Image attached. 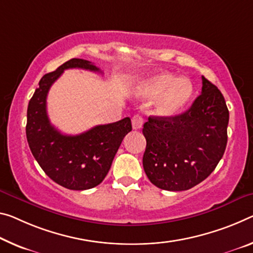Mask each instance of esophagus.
<instances>
[{
    "label": "esophagus",
    "mask_w": 253,
    "mask_h": 253,
    "mask_svg": "<svg viewBox=\"0 0 253 253\" xmlns=\"http://www.w3.org/2000/svg\"><path fill=\"white\" fill-rule=\"evenodd\" d=\"M144 124V119L141 115H135L133 118H131V125H133L134 129H139L142 128Z\"/></svg>",
    "instance_id": "esophagus-1"
}]
</instances>
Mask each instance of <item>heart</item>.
<instances>
[{
	"instance_id": "b5f03b06",
	"label": "heart",
	"mask_w": 253,
	"mask_h": 253,
	"mask_svg": "<svg viewBox=\"0 0 253 253\" xmlns=\"http://www.w3.org/2000/svg\"><path fill=\"white\" fill-rule=\"evenodd\" d=\"M139 97L156 99V111L163 117L179 115L190 101L194 86L186 78L175 79L171 73H158L150 76L137 86Z\"/></svg>"
}]
</instances>
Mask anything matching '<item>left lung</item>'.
Masks as SVG:
<instances>
[{
  "label": "left lung",
  "instance_id": "left-lung-1",
  "mask_svg": "<svg viewBox=\"0 0 253 253\" xmlns=\"http://www.w3.org/2000/svg\"><path fill=\"white\" fill-rule=\"evenodd\" d=\"M202 94L174 117H148L144 171L160 189L182 191L215 170L227 143L228 109L217 86L203 76Z\"/></svg>",
  "mask_w": 253,
  "mask_h": 253
}]
</instances>
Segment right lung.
<instances>
[{"label": "right lung", "mask_w": 253, "mask_h": 253, "mask_svg": "<svg viewBox=\"0 0 253 253\" xmlns=\"http://www.w3.org/2000/svg\"><path fill=\"white\" fill-rule=\"evenodd\" d=\"M69 69L101 73L91 62L72 58L43 75L28 105L27 141L36 161L53 181L71 190H86L106 178L124 137L131 130V123L126 117L80 135H64L56 129L48 118L46 99L51 84Z\"/></svg>", "instance_id": "obj_1"}]
</instances>
